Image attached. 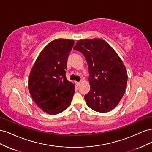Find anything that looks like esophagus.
I'll return each instance as SVG.
<instances>
[{"label": "esophagus", "instance_id": "34e87169", "mask_svg": "<svg viewBox=\"0 0 152 152\" xmlns=\"http://www.w3.org/2000/svg\"><path fill=\"white\" fill-rule=\"evenodd\" d=\"M75 84H76V85L77 86H79L80 85V82H75Z\"/></svg>", "mask_w": 152, "mask_h": 152}]
</instances>
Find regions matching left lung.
I'll use <instances>...</instances> for the list:
<instances>
[{
    "mask_svg": "<svg viewBox=\"0 0 152 152\" xmlns=\"http://www.w3.org/2000/svg\"><path fill=\"white\" fill-rule=\"evenodd\" d=\"M73 49L84 55L89 68L90 91L84 96L94 111H111L120 102L127 86V73L117 53L100 39L77 41Z\"/></svg>",
    "mask_w": 152,
    "mask_h": 152,
    "instance_id": "1",
    "label": "left lung"
}]
</instances>
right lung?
Instances as JSON below:
<instances>
[{"instance_id":"obj_1","label":"right lung","mask_w":152,"mask_h":152,"mask_svg":"<svg viewBox=\"0 0 152 152\" xmlns=\"http://www.w3.org/2000/svg\"><path fill=\"white\" fill-rule=\"evenodd\" d=\"M74 42L63 39L51 41L39 54L31 70L30 95L37 105L48 114H58L71 104L75 85L66 79L65 70Z\"/></svg>"}]
</instances>
